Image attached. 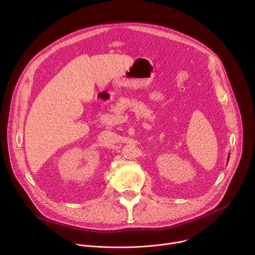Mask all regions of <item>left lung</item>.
<instances>
[{
  "label": "left lung",
  "mask_w": 255,
  "mask_h": 255,
  "mask_svg": "<svg viewBox=\"0 0 255 255\" xmlns=\"http://www.w3.org/2000/svg\"><path fill=\"white\" fill-rule=\"evenodd\" d=\"M229 157H230V154H229V156H228V159H229Z\"/></svg>",
  "instance_id": "8db88e82"
}]
</instances>
